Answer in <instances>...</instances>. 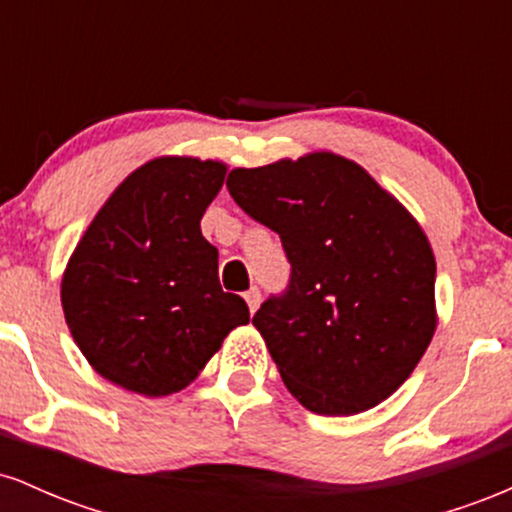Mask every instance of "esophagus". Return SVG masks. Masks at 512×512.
<instances>
[{
  "label": "esophagus",
  "mask_w": 512,
  "mask_h": 512,
  "mask_svg": "<svg viewBox=\"0 0 512 512\" xmlns=\"http://www.w3.org/2000/svg\"><path fill=\"white\" fill-rule=\"evenodd\" d=\"M260 301H262V293H260V289H257V286H252L250 291H245V303H248L250 313H255V310L260 308Z\"/></svg>",
  "instance_id": "34e87169"
}]
</instances>
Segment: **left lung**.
Returning a JSON list of instances; mask_svg holds the SVG:
<instances>
[{
  "label": "left lung",
  "mask_w": 512,
  "mask_h": 512,
  "mask_svg": "<svg viewBox=\"0 0 512 512\" xmlns=\"http://www.w3.org/2000/svg\"><path fill=\"white\" fill-rule=\"evenodd\" d=\"M226 187L291 264L252 317L291 395L325 416L390 397L436 332V260L419 223L334 154L236 168Z\"/></svg>",
  "instance_id": "obj_1"
}]
</instances>
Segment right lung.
<instances>
[{"label":"right lung","instance_id":"obj_1","mask_svg":"<svg viewBox=\"0 0 512 512\" xmlns=\"http://www.w3.org/2000/svg\"><path fill=\"white\" fill-rule=\"evenodd\" d=\"M226 166L156 158L113 192L76 245L62 308L81 354L110 383L161 397L197 378L248 303L219 284L204 211Z\"/></svg>","mask_w":512,"mask_h":512}]
</instances>
